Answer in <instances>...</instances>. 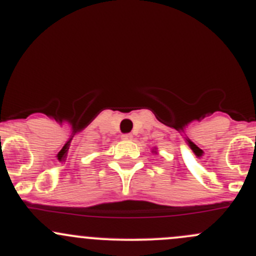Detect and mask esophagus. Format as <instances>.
Segmentation results:
<instances>
[{
    "mask_svg": "<svg viewBox=\"0 0 256 256\" xmlns=\"http://www.w3.org/2000/svg\"><path fill=\"white\" fill-rule=\"evenodd\" d=\"M121 138H122V140H131V138H132V135H131V134H122Z\"/></svg>",
    "mask_w": 256,
    "mask_h": 256,
    "instance_id": "34e87169",
    "label": "esophagus"
}]
</instances>
